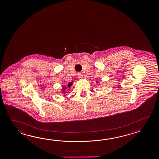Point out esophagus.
Returning <instances> with one entry per match:
<instances>
[{
  "instance_id": "1",
  "label": "esophagus",
  "mask_w": 159,
  "mask_h": 159,
  "mask_svg": "<svg viewBox=\"0 0 159 159\" xmlns=\"http://www.w3.org/2000/svg\"><path fill=\"white\" fill-rule=\"evenodd\" d=\"M77 75H78V77L79 79L81 80L82 78H83V75L81 73H78Z\"/></svg>"
}]
</instances>
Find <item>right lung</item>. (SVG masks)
Masks as SVG:
<instances>
[{"label": "right lung", "instance_id": "obj_1", "mask_svg": "<svg viewBox=\"0 0 159 159\" xmlns=\"http://www.w3.org/2000/svg\"><path fill=\"white\" fill-rule=\"evenodd\" d=\"M71 84H72V82H70L68 85H66V86L65 85V87L64 86V87H63V89H62V92L65 93V90H66V88H70V87L71 86Z\"/></svg>", "mask_w": 159, "mask_h": 159}]
</instances>
